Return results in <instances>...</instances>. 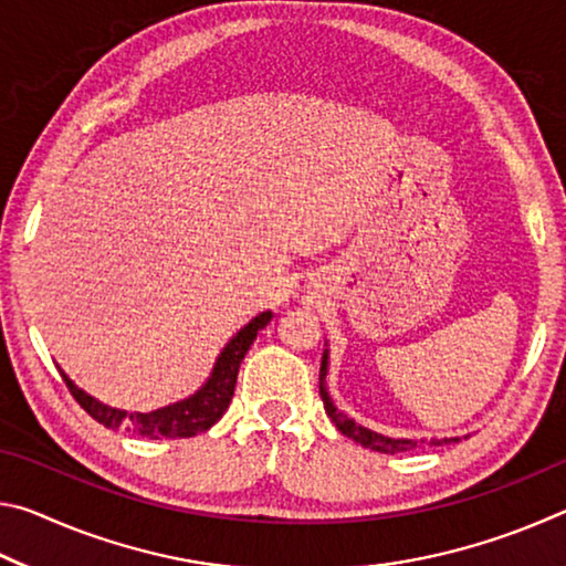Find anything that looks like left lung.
Instances as JSON below:
<instances>
[{"label":"left lung","instance_id":"obj_1","mask_svg":"<svg viewBox=\"0 0 566 566\" xmlns=\"http://www.w3.org/2000/svg\"><path fill=\"white\" fill-rule=\"evenodd\" d=\"M327 371H329V349H324L322 369H319V395H322V401H324V409H327V417L334 421V424H337L342 434H347L357 444L367 447V449H375V452H381V454L409 452V449H417V447L424 444V439L379 434V432H375V429L361 427L359 421H354L349 415H344V411L337 409V405H334V399L329 397V391H327ZM452 442H459V437L429 439V444H452Z\"/></svg>","mask_w":566,"mask_h":566}]
</instances>
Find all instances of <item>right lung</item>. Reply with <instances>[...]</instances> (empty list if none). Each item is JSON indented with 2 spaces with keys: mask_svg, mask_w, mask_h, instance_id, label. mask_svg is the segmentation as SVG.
Instances as JSON below:
<instances>
[{
  "mask_svg": "<svg viewBox=\"0 0 566 566\" xmlns=\"http://www.w3.org/2000/svg\"><path fill=\"white\" fill-rule=\"evenodd\" d=\"M272 322V312L266 310L256 314L254 319H249L232 339L224 344V349L219 352L212 371L202 387H199L195 395L175 401V405L159 407L155 411H127L104 405V401L94 399L87 391L80 389L74 381L64 375V385L70 387L72 397L80 401L82 409L87 411L92 419H97L99 424L107 429H124V432L147 437V439H177V437H195L207 432L209 427L217 424L219 419L229 407V401L234 397V385H237V371L239 364H242L244 354L252 347L260 329Z\"/></svg>",
  "mask_w": 566,
  "mask_h": 566,
  "instance_id": "1",
  "label": "right lung"
}]
</instances>
